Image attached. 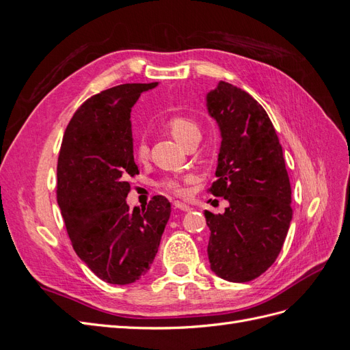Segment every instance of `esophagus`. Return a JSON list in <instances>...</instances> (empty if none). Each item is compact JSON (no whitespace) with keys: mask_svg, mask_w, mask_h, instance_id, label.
<instances>
[{"mask_svg":"<svg viewBox=\"0 0 350 350\" xmlns=\"http://www.w3.org/2000/svg\"><path fill=\"white\" fill-rule=\"evenodd\" d=\"M174 207L178 208V210H183V211H189V210H191V207L181 203V201H174Z\"/></svg>","mask_w":350,"mask_h":350,"instance_id":"1","label":"esophagus"}]
</instances>
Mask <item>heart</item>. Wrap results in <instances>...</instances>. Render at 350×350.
Wrapping results in <instances>:
<instances>
[{"label":"heart","instance_id":"heart-1","mask_svg":"<svg viewBox=\"0 0 350 350\" xmlns=\"http://www.w3.org/2000/svg\"><path fill=\"white\" fill-rule=\"evenodd\" d=\"M166 126L169 133H171V135L181 146H184L189 139H191V137H196V135L200 137L198 125L193 120L187 118V116H172V118L166 122ZM135 156L139 161H146V159L149 157V147H147L144 142L137 144ZM193 181H194L193 175H184L181 178H166L162 181V188L175 196H184L185 185Z\"/></svg>","mask_w":350,"mask_h":350}]
</instances>
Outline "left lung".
I'll list each match as a JSON object with an SVG mask.
<instances>
[{
    "label": "left lung",
    "instance_id": "left-lung-1",
    "mask_svg": "<svg viewBox=\"0 0 350 350\" xmlns=\"http://www.w3.org/2000/svg\"><path fill=\"white\" fill-rule=\"evenodd\" d=\"M207 109L221 134L208 193L229 201L224 215L204 210L210 269L228 282H250L276 261L288 235L289 175L276 130L251 94L220 81L207 93Z\"/></svg>",
    "mask_w": 350,
    "mask_h": 350
}]
</instances>
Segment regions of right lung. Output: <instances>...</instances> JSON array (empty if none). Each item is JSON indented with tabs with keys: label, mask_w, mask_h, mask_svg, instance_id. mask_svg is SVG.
I'll return each instance as SVG.
<instances>
[{
	"label": "right lung",
	"mask_w": 350,
	"mask_h": 350,
	"mask_svg": "<svg viewBox=\"0 0 350 350\" xmlns=\"http://www.w3.org/2000/svg\"><path fill=\"white\" fill-rule=\"evenodd\" d=\"M157 83H126L89 98L72 115L57 166V200L71 245L99 279L139 280L150 264L171 216V203L154 196L130 210L134 162L130 113L140 94Z\"/></svg>",
	"instance_id": "1"
}]
</instances>
